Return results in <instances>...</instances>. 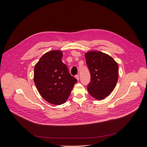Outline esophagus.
Wrapping results in <instances>:
<instances>
[{"label":"esophagus","instance_id":"esophagus-1","mask_svg":"<svg viewBox=\"0 0 147 147\" xmlns=\"http://www.w3.org/2000/svg\"><path fill=\"white\" fill-rule=\"evenodd\" d=\"M75 78L79 81V75H76V76H75Z\"/></svg>","mask_w":147,"mask_h":147}]
</instances>
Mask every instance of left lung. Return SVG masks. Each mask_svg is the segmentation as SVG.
<instances>
[{
	"mask_svg": "<svg viewBox=\"0 0 147 147\" xmlns=\"http://www.w3.org/2000/svg\"><path fill=\"white\" fill-rule=\"evenodd\" d=\"M91 82L87 88L91 96L101 100L110 95L118 79V65L110 55L98 51L85 53Z\"/></svg>",
	"mask_w": 147,
	"mask_h": 147,
	"instance_id": "left-lung-1",
	"label": "left lung"
}]
</instances>
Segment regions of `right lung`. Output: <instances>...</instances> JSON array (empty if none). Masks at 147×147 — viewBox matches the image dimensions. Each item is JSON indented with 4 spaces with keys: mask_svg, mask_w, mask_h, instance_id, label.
I'll return each mask as SVG.
<instances>
[{
    "mask_svg": "<svg viewBox=\"0 0 147 147\" xmlns=\"http://www.w3.org/2000/svg\"><path fill=\"white\" fill-rule=\"evenodd\" d=\"M62 57L61 50L47 52L36 64L34 69V82L38 92L53 105L65 103L77 82L62 62Z\"/></svg>",
    "mask_w": 147,
    "mask_h": 147,
    "instance_id": "1",
    "label": "right lung"
}]
</instances>
